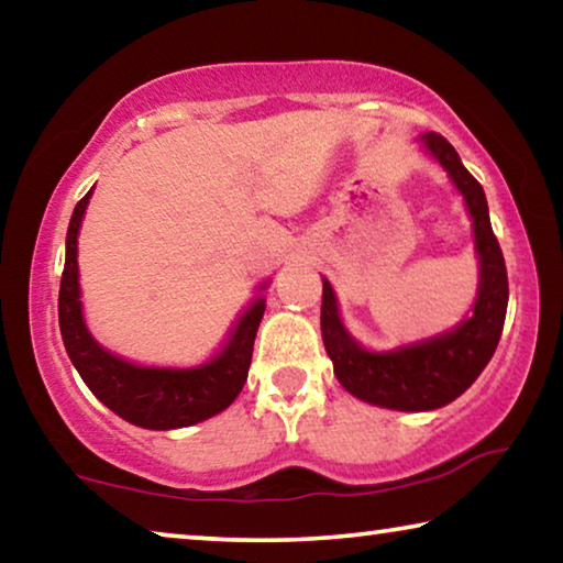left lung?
Returning <instances> with one entry per match:
<instances>
[{"label":"left lung","instance_id":"left-lung-1","mask_svg":"<svg viewBox=\"0 0 563 563\" xmlns=\"http://www.w3.org/2000/svg\"><path fill=\"white\" fill-rule=\"evenodd\" d=\"M422 144L460 188L474 221V243L482 271L472 316L440 335L387 352H369L360 347L342 328L335 292L325 278H322L320 310L322 342L340 385L369 405L405 409V412H424L450 405L482 375L499 345L509 302L507 265L497 235L492 231L482 184L462 166L454 146L440 133H424Z\"/></svg>","mask_w":563,"mask_h":563}]
</instances>
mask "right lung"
Wrapping results in <instances>:
<instances>
[{"label": "right lung", "instance_id": "add662e5", "mask_svg": "<svg viewBox=\"0 0 563 563\" xmlns=\"http://www.w3.org/2000/svg\"><path fill=\"white\" fill-rule=\"evenodd\" d=\"M91 190L74 208L59 285V328L74 367L103 405L126 422L146 430H176L223 412L245 385L265 298L251 302V308L238 318L225 345L201 365L146 367L103 350L84 325L79 263H76V235Z\"/></svg>", "mask_w": 563, "mask_h": 563}]
</instances>
